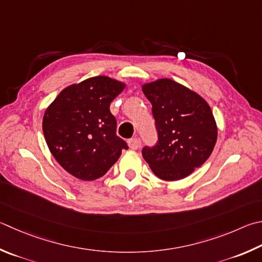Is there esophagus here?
<instances>
[{
    "mask_svg": "<svg viewBox=\"0 0 262 262\" xmlns=\"http://www.w3.org/2000/svg\"><path fill=\"white\" fill-rule=\"evenodd\" d=\"M128 146H129L132 150H137V149H139V146H140L139 139H136V137H134V139L128 140Z\"/></svg>",
    "mask_w": 262,
    "mask_h": 262,
    "instance_id": "obj_1",
    "label": "esophagus"
}]
</instances>
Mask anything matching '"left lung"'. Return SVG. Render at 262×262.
Wrapping results in <instances>:
<instances>
[{
  "label": "left lung",
  "instance_id": "1",
  "mask_svg": "<svg viewBox=\"0 0 262 262\" xmlns=\"http://www.w3.org/2000/svg\"><path fill=\"white\" fill-rule=\"evenodd\" d=\"M152 104L158 141L142 149L157 177L165 181L187 178L211 156L217 137L212 110L205 99L170 79L142 87Z\"/></svg>",
  "mask_w": 262,
  "mask_h": 262
}]
</instances>
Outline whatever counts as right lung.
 <instances>
[{"mask_svg": "<svg viewBox=\"0 0 262 262\" xmlns=\"http://www.w3.org/2000/svg\"><path fill=\"white\" fill-rule=\"evenodd\" d=\"M125 84L95 77L61 90L46 110L42 129L66 172L83 181L103 177L128 145L117 134L110 104Z\"/></svg>", "mask_w": 262, "mask_h": 262, "instance_id": "1", "label": "right lung"}]
</instances>
